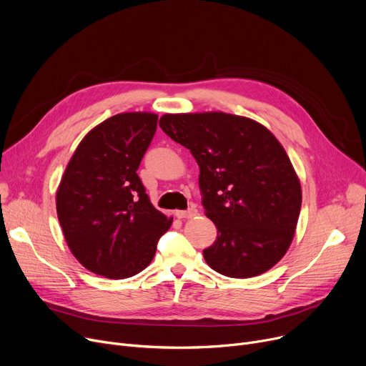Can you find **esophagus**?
<instances>
[{"label": "esophagus", "mask_w": 366, "mask_h": 366, "mask_svg": "<svg viewBox=\"0 0 366 366\" xmlns=\"http://www.w3.org/2000/svg\"><path fill=\"white\" fill-rule=\"evenodd\" d=\"M175 214L179 217V219H191L197 214V209L196 207H189L187 210H177Z\"/></svg>", "instance_id": "1"}]
</instances>
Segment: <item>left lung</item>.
Returning a JSON list of instances; mask_svg holds the SVG:
<instances>
[{"instance_id": "obj_1", "label": "left lung", "mask_w": 366, "mask_h": 366, "mask_svg": "<svg viewBox=\"0 0 366 366\" xmlns=\"http://www.w3.org/2000/svg\"><path fill=\"white\" fill-rule=\"evenodd\" d=\"M159 125L199 163L202 204L217 229L203 250L207 264L231 278L271 269L293 241L302 207L280 141L257 122L222 112L164 114Z\"/></svg>"}]
</instances>
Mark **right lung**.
Here are the masks:
<instances>
[{
  "instance_id": "add662e5",
  "label": "right lung",
  "mask_w": 366,
  "mask_h": 366,
  "mask_svg": "<svg viewBox=\"0 0 366 366\" xmlns=\"http://www.w3.org/2000/svg\"><path fill=\"white\" fill-rule=\"evenodd\" d=\"M157 119L145 112L109 117L79 142L60 181L56 204L66 242L97 275H137L172 225V217L152 204L137 174Z\"/></svg>"
}]
</instances>
